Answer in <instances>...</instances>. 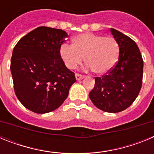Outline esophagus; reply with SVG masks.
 I'll list each match as a JSON object with an SVG mask.
<instances>
[{"instance_id": "obj_1", "label": "esophagus", "mask_w": 154, "mask_h": 154, "mask_svg": "<svg viewBox=\"0 0 154 154\" xmlns=\"http://www.w3.org/2000/svg\"><path fill=\"white\" fill-rule=\"evenodd\" d=\"M75 78L77 80L82 79L84 78V75L82 74H79V73H75Z\"/></svg>"}]
</instances>
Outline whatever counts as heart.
Segmentation results:
<instances>
[{
  "label": "heart",
  "instance_id": "b5f03b06",
  "mask_svg": "<svg viewBox=\"0 0 154 154\" xmlns=\"http://www.w3.org/2000/svg\"><path fill=\"white\" fill-rule=\"evenodd\" d=\"M72 45H62L60 55L69 69H75L84 58L87 68L95 73L105 74L112 69L119 52L118 42L112 37L83 33L73 38Z\"/></svg>",
  "mask_w": 154,
  "mask_h": 154
}]
</instances>
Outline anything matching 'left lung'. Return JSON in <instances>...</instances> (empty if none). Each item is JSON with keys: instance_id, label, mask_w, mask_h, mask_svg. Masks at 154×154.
I'll use <instances>...</instances> for the list:
<instances>
[{"instance_id": "8db88e82", "label": "left lung", "mask_w": 154, "mask_h": 154, "mask_svg": "<svg viewBox=\"0 0 154 154\" xmlns=\"http://www.w3.org/2000/svg\"><path fill=\"white\" fill-rule=\"evenodd\" d=\"M110 30L119 44V60L102 77H95V86L89 98L99 109L119 112L131 106L139 95L143 60L133 39L114 28Z\"/></svg>"}]
</instances>
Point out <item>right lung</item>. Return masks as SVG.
<instances>
[{
  "instance_id": "add662e5",
  "label": "right lung",
  "mask_w": 154,
  "mask_h": 154,
  "mask_svg": "<svg viewBox=\"0 0 154 154\" xmlns=\"http://www.w3.org/2000/svg\"><path fill=\"white\" fill-rule=\"evenodd\" d=\"M67 37L62 29L38 27L14 48L11 60L14 89L21 104L32 112L56 109L76 81L75 73L61 58L60 48Z\"/></svg>"
}]
</instances>
